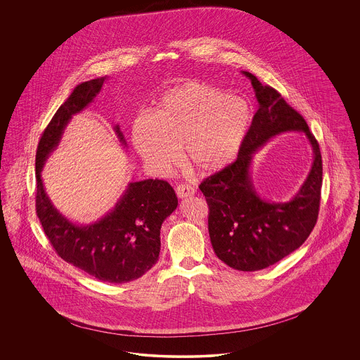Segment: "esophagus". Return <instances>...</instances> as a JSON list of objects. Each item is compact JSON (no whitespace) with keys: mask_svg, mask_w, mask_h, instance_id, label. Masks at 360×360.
Returning a JSON list of instances; mask_svg holds the SVG:
<instances>
[{"mask_svg":"<svg viewBox=\"0 0 360 360\" xmlns=\"http://www.w3.org/2000/svg\"><path fill=\"white\" fill-rule=\"evenodd\" d=\"M194 194V188H191L190 185H179L176 188V195L178 198H188Z\"/></svg>","mask_w":360,"mask_h":360,"instance_id":"esophagus-1","label":"esophagus"}]
</instances>
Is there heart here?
Wrapping results in <instances>:
<instances>
[{"mask_svg": "<svg viewBox=\"0 0 360 360\" xmlns=\"http://www.w3.org/2000/svg\"><path fill=\"white\" fill-rule=\"evenodd\" d=\"M252 121L251 106L219 87L188 81L170 89L151 116L134 121L131 141L141 160L166 172L181 160L210 175L229 166L239 154Z\"/></svg>", "mask_w": 360, "mask_h": 360, "instance_id": "b5f03b06", "label": "heart"}]
</instances>
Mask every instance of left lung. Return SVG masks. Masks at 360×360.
I'll return each mask as SVG.
<instances>
[{"instance_id": "obj_1", "label": "left lung", "mask_w": 360, "mask_h": 360, "mask_svg": "<svg viewBox=\"0 0 360 360\" xmlns=\"http://www.w3.org/2000/svg\"><path fill=\"white\" fill-rule=\"evenodd\" d=\"M254 87L257 113L236 162L207 176L200 185L209 206L207 229L214 254L239 271H257L290 255L308 239L320 207L323 160L319 143L304 117L271 86L241 71ZM286 131H302L314 151L307 179L289 202L259 197L250 178L253 155L270 139Z\"/></svg>"}]
</instances>
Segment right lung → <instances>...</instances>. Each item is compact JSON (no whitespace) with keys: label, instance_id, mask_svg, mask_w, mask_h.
I'll use <instances>...</instances> for the list:
<instances>
[{"label":"right lung","instance_id":"1","mask_svg":"<svg viewBox=\"0 0 360 360\" xmlns=\"http://www.w3.org/2000/svg\"><path fill=\"white\" fill-rule=\"evenodd\" d=\"M106 77L77 86L44 129L36 151V213L56 254L77 269L109 283H125L146 274L158 262L160 228L178 206L174 188L160 179L129 182L119 201L100 220L72 223L52 204L41 178L74 115L101 91ZM127 147L119 124L113 127Z\"/></svg>","mask_w":360,"mask_h":360}]
</instances>
